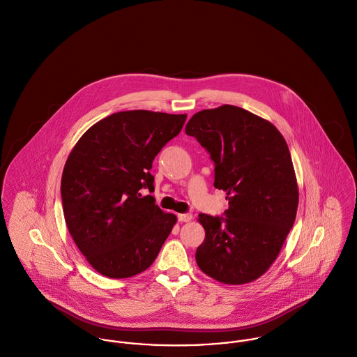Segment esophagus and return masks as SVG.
<instances>
[{"instance_id": "esophagus-1", "label": "esophagus", "mask_w": 357, "mask_h": 357, "mask_svg": "<svg viewBox=\"0 0 357 357\" xmlns=\"http://www.w3.org/2000/svg\"><path fill=\"white\" fill-rule=\"evenodd\" d=\"M192 218L193 216H192V214H189V213L188 214H178V220L179 222H189V220H192Z\"/></svg>"}]
</instances>
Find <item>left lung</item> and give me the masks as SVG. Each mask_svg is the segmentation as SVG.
Masks as SVG:
<instances>
[{
  "label": "left lung",
  "mask_w": 357,
  "mask_h": 357,
  "mask_svg": "<svg viewBox=\"0 0 357 357\" xmlns=\"http://www.w3.org/2000/svg\"><path fill=\"white\" fill-rule=\"evenodd\" d=\"M185 132L210 154L214 186L229 200L223 215H199L206 238L196 262L220 283H250L275 262L295 220L288 146L273 124L231 105L196 113Z\"/></svg>",
  "instance_id": "left-lung-1"
}]
</instances>
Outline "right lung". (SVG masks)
I'll return each instance as SVG.
<instances>
[{
  "instance_id": "add662e5",
  "label": "right lung",
  "mask_w": 357,
  "mask_h": 357,
  "mask_svg": "<svg viewBox=\"0 0 357 357\" xmlns=\"http://www.w3.org/2000/svg\"><path fill=\"white\" fill-rule=\"evenodd\" d=\"M186 114L114 113L93 124L65 164L61 195L68 229L100 275L126 279L146 271L176 222L154 199V157L175 138Z\"/></svg>"
}]
</instances>
